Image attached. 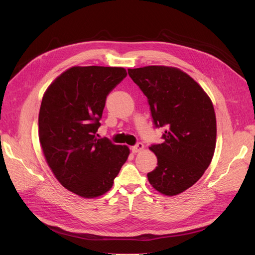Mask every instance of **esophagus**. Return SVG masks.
<instances>
[{"label": "esophagus", "instance_id": "obj_1", "mask_svg": "<svg viewBox=\"0 0 255 255\" xmlns=\"http://www.w3.org/2000/svg\"><path fill=\"white\" fill-rule=\"evenodd\" d=\"M143 148H144V145H143L141 142H138V143H136L134 146H132V152H133V153H138V152L142 151Z\"/></svg>", "mask_w": 255, "mask_h": 255}]
</instances>
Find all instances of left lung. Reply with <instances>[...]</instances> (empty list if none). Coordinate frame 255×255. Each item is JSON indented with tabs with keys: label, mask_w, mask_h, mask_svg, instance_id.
I'll use <instances>...</instances> for the list:
<instances>
[{
	"label": "left lung",
	"mask_w": 255,
	"mask_h": 255,
	"mask_svg": "<svg viewBox=\"0 0 255 255\" xmlns=\"http://www.w3.org/2000/svg\"><path fill=\"white\" fill-rule=\"evenodd\" d=\"M128 72L148 98L154 126L166 128L164 142L150 146L157 167L148 180L160 194L179 195L199 181L212 161L217 135L213 103L177 68L148 66Z\"/></svg>",
	"instance_id": "obj_1"
}]
</instances>
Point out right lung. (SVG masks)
Returning a JSON list of instances; mask_svg holds the SVG:
<instances>
[{
    "label": "right lung",
    "instance_id": "obj_1",
    "mask_svg": "<svg viewBox=\"0 0 255 255\" xmlns=\"http://www.w3.org/2000/svg\"><path fill=\"white\" fill-rule=\"evenodd\" d=\"M120 67H72L45 90L39 141L45 160L65 188L83 198L109 191L129 149L98 139L106 98L127 76Z\"/></svg>",
    "mask_w": 255,
    "mask_h": 255
}]
</instances>
